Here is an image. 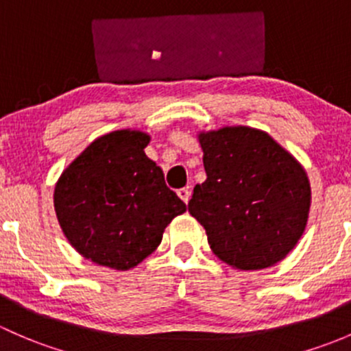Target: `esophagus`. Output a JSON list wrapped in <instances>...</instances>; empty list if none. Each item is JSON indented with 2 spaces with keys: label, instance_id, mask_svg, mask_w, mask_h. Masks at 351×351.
Here are the masks:
<instances>
[{
  "label": "esophagus",
  "instance_id": "34e87169",
  "mask_svg": "<svg viewBox=\"0 0 351 351\" xmlns=\"http://www.w3.org/2000/svg\"><path fill=\"white\" fill-rule=\"evenodd\" d=\"M177 196H179L180 199H182L187 204V202H189V199H191V189H189V187H182V189L177 191Z\"/></svg>",
  "mask_w": 351,
  "mask_h": 351
}]
</instances>
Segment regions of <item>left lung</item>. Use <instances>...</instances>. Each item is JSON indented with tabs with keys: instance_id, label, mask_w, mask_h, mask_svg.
I'll return each mask as SVG.
<instances>
[{
	"instance_id": "left-lung-1",
	"label": "left lung",
	"mask_w": 351,
	"mask_h": 351,
	"mask_svg": "<svg viewBox=\"0 0 351 351\" xmlns=\"http://www.w3.org/2000/svg\"><path fill=\"white\" fill-rule=\"evenodd\" d=\"M199 143L208 177L187 206L211 250L240 270L276 265L308 223L306 171L272 136L248 126L201 133Z\"/></svg>"
}]
</instances>
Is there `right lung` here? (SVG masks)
<instances>
[{"label": "right lung", "instance_id": "right-lung-1", "mask_svg": "<svg viewBox=\"0 0 351 351\" xmlns=\"http://www.w3.org/2000/svg\"><path fill=\"white\" fill-rule=\"evenodd\" d=\"M150 136L118 130L99 136L62 172L53 206L69 243L97 265L128 270L162 241L186 204L145 155Z\"/></svg>", "mask_w": 351, "mask_h": 351}]
</instances>
